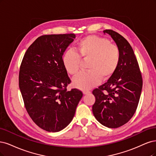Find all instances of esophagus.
<instances>
[{"instance_id": "34e87169", "label": "esophagus", "mask_w": 156, "mask_h": 156, "mask_svg": "<svg viewBox=\"0 0 156 156\" xmlns=\"http://www.w3.org/2000/svg\"><path fill=\"white\" fill-rule=\"evenodd\" d=\"M90 93H91V92H90L89 91H83V94H89Z\"/></svg>"}]
</instances>
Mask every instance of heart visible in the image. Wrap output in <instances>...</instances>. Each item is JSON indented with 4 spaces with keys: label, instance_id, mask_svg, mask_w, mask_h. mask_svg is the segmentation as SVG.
<instances>
[{
    "label": "heart",
    "instance_id": "1",
    "mask_svg": "<svg viewBox=\"0 0 156 156\" xmlns=\"http://www.w3.org/2000/svg\"><path fill=\"white\" fill-rule=\"evenodd\" d=\"M77 53L69 50L62 57L63 66L70 74H76L81 59L89 60L87 70L73 78L74 87L86 91L98 85L101 78L107 80L116 71L120 62V50L106 38L89 36L78 43Z\"/></svg>",
    "mask_w": 156,
    "mask_h": 156
}]
</instances>
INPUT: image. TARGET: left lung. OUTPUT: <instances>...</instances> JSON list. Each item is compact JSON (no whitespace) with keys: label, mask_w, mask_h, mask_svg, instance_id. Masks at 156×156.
<instances>
[{"label":"left lung","mask_w":156,"mask_h":156,"mask_svg":"<svg viewBox=\"0 0 156 156\" xmlns=\"http://www.w3.org/2000/svg\"><path fill=\"white\" fill-rule=\"evenodd\" d=\"M120 50L118 67L106 83L93 91L94 117L105 126L117 128L133 117L141 93L143 80L139 64L131 45L121 35L105 30Z\"/></svg>","instance_id":"8db88e82"}]
</instances>
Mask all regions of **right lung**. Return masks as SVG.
Returning <instances> with one entry per match:
<instances>
[{
	"label": "right lung",
	"mask_w": 156,
	"mask_h": 156,
	"mask_svg": "<svg viewBox=\"0 0 156 156\" xmlns=\"http://www.w3.org/2000/svg\"><path fill=\"white\" fill-rule=\"evenodd\" d=\"M76 36L74 34L44 35L24 54L19 85L30 117L39 127L59 132L72 121L82 91H67L71 83L62 56Z\"/></svg>",
	"instance_id": "1"
}]
</instances>
